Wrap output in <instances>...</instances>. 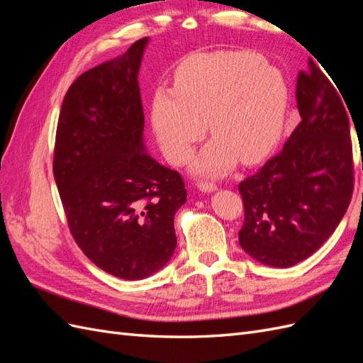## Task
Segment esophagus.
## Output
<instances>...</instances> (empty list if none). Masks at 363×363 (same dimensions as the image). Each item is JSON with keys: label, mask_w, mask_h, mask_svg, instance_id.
<instances>
[{"label": "esophagus", "mask_w": 363, "mask_h": 363, "mask_svg": "<svg viewBox=\"0 0 363 363\" xmlns=\"http://www.w3.org/2000/svg\"><path fill=\"white\" fill-rule=\"evenodd\" d=\"M199 189L203 192H213L216 191V184L213 182H208V180H201L199 183Z\"/></svg>", "instance_id": "1"}]
</instances>
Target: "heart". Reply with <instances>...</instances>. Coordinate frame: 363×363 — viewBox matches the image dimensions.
<instances>
[{"label": "heart", "instance_id": "obj_1", "mask_svg": "<svg viewBox=\"0 0 363 363\" xmlns=\"http://www.w3.org/2000/svg\"><path fill=\"white\" fill-rule=\"evenodd\" d=\"M289 106L281 72L245 50L195 52L174 72V89L152 98L151 123L164 156L180 164L208 128L215 139L194 162L200 174L256 163L277 144Z\"/></svg>", "mask_w": 363, "mask_h": 363}]
</instances>
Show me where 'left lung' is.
Segmentation results:
<instances>
[{
	"instance_id": "obj_1",
	"label": "left lung",
	"mask_w": 363,
	"mask_h": 363,
	"mask_svg": "<svg viewBox=\"0 0 363 363\" xmlns=\"http://www.w3.org/2000/svg\"><path fill=\"white\" fill-rule=\"evenodd\" d=\"M336 87L309 60V71L296 80L301 123L279 155L239 183V245L263 265L289 268L312 256L347 212L354 188L353 145Z\"/></svg>"
}]
</instances>
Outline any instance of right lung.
Returning <instances> with one entry per match:
<instances>
[{
    "mask_svg": "<svg viewBox=\"0 0 363 363\" xmlns=\"http://www.w3.org/2000/svg\"><path fill=\"white\" fill-rule=\"evenodd\" d=\"M148 38L86 71L65 95L52 172L69 232L98 268L140 280L177 245L175 212L186 203L177 171L145 152L138 72Z\"/></svg>",
    "mask_w": 363,
    "mask_h": 363,
    "instance_id": "right-lung-1",
    "label": "right lung"
}]
</instances>
